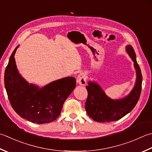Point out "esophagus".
Listing matches in <instances>:
<instances>
[{"label":"esophagus","mask_w":152,"mask_h":152,"mask_svg":"<svg viewBox=\"0 0 152 152\" xmlns=\"http://www.w3.org/2000/svg\"><path fill=\"white\" fill-rule=\"evenodd\" d=\"M86 80H87V76L85 73H80L76 78L77 83H78L80 85L84 86L86 84Z\"/></svg>","instance_id":"obj_1"}]
</instances>
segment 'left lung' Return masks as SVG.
Segmentation results:
<instances>
[{
  "label": "left lung",
  "instance_id": "obj_1",
  "mask_svg": "<svg viewBox=\"0 0 152 152\" xmlns=\"http://www.w3.org/2000/svg\"><path fill=\"white\" fill-rule=\"evenodd\" d=\"M126 51L134 62L136 70V82L129 95L118 99H113L105 94L101 86L94 81H89L86 88L88 98L85 103L86 111L92 119L100 123L121 119L130 113L138 103L141 94L142 76L136 56L132 47L126 46Z\"/></svg>",
  "mask_w": 152,
  "mask_h": 152
}]
</instances>
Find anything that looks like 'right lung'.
Wrapping results in <instances>:
<instances>
[{"label": "right lung", "mask_w": 152, "mask_h": 152, "mask_svg": "<svg viewBox=\"0 0 152 152\" xmlns=\"http://www.w3.org/2000/svg\"><path fill=\"white\" fill-rule=\"evenodd\" d=\"M18 47L11 55L4 72L8 99L22 118L37 124L51 123L60 115L65 100L76 88V79L68 76L43 87L29 84L17 69L14 55Z\"/></svg>", "instance_id": "1"}]
</instances>
